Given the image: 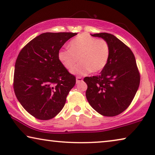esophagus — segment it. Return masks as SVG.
Here are the masks:
<instances>
[{"instance_id": "esophagus-1", "label": "esophagus", "mask_w": 155, "mask_h": 155, "mask_svg": "<svg viewBox=\"0 0 155 155\" xmlns=\"http://www.w3.org/2000/svg\"><path fill=\"white\" fill-rule=\"evenodd\" d=\"M81 81H82V77H79V76H78V77L76 78V82H77V83H78V82H80Z\"/></svg>"}]
</instances>
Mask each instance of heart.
Masks as SVG:
<instances>
[{
  "mask_svg": "<svg viewBox=\"0 0 155 155\" xmlns=\"http://www.w3.org/2000/svg\"><path fill=\"white\" fill-rule=\"evenodd\" d=\"M110 55L111 47L107 40L83 33L69 42L68 49L59 50L58 58L63 67L69 71L79 60L80 64L72 72L84 75L90 71L93 73L102 71L109 62Z\"/></svg>",
  "mask_w": 155,
  "mask_h": 155,
  "instance_id": "obj_1",
  "label": "heart"
}]
</instances>
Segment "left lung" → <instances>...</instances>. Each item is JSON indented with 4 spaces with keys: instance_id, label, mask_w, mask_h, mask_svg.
<instances>
[{
    "instance_id": "obj_1",
    "label": "left lung",
    "mask_w": 155,
    "mask_h": 155,
    "mask_svg": "<svg viewBox=\"0 0 155 155\" xmlns=\"http://www.w3.org/2000/svg\"><path fill=\"white\" fill-rule=\"evenodd\" d=\"M109 42L111 55L105 68L99 75L85 77L86 97L95 111L104 116L124 112L132 102L140 82L134 54L115 36L109 33L92 35Z\"/></svg>"
}]
</instances>
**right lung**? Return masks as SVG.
I'll return each instance as SVG.
<instances>
[{"label": "right lung", "mask_w": 155, "mask_h": 155, "mask_svg": "<svg viewBox=\"0 0 155 155\" xmlns=\"http://www.w3.org/2000/svg\"><path fill=\"white\" fill-rule=\"evenodd\" d=\"M77 33L46 32L31 40L19 53L15 65L13 88L23 108L39 120L55 117L64 107L76 83L63 67L58 53Z\"/></svg>", "instance_id": "obj_1"}]
</instances>
